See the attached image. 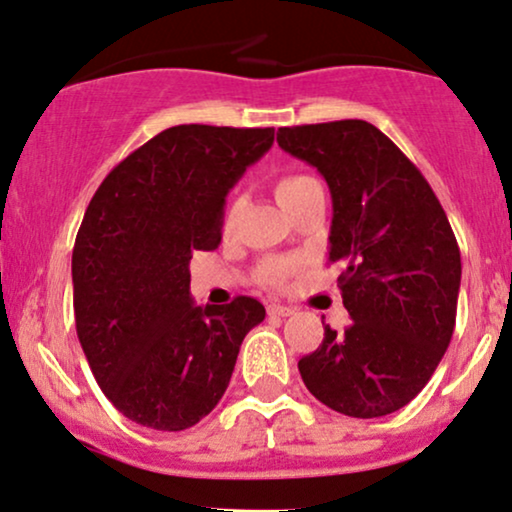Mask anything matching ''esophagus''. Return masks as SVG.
<instances>
[{
  "instance_id": "obj_1",
  "label": "esophagus",
  "mask_w": 512,
  "mask_h": 512,
  "mask_svg": "<svg viewBox=\"0 0 512 512\" xmlns=\"http://www.w3.org/2000/svg\"><path fill=\"white\" fill-rule=\"evenodd\" d=\"M267 312H269V316H293L295 309L288 307V304H276V302H271L269 307H267Z\"/></svg>"
}]
</instances>
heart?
<instances>
[{
    "instance_id": "obj_1",
    "label": "heart",
    "mask_w": 512,
    "mask_h": 512,
    "mask_svg": "<svg viewBox=\"0 0 512 512\" xmlns=\"http://www.w3.org/2000/svg\"><path fill=\"white\" fill-rule=\"evenodd\" d=\"M316 186H319V181H316L314 177H309V174H302V172L283 174L281 179H276L274 196L278 203H281L283 210L293 212L295 205L300 203V200L307 196L309 191L316 189ZM236 215H238V205H231L229 212H226V219H224L226 231L234 226ZM293 269H295L293 260H286V257H274V260H267L262 264L260 278H262V283H267V286H283V283H286V278L293 274Z\"/></svg>"
}]
</instances>
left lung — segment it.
Listing matches in <instances>:
<instances>
[{"label":"left lung","mask_w":512,"mask_h":512,"mask_svg":"<svg viewBox=\"0 0 512 512\" xmlns=\"http://www.w3.org/2000/svg\"><path fill=\"white\" fill-rule=\"evenodd\" d=\"M278 146L314 165L333 196L345 331L323 328L297 361L307 390L352 418L399 411L428 385L456 326L461 250L416 165L366 120L278 127Z\"/></svg>","instance_id":"left-lung-1"}]
</instances>
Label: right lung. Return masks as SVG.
Instances as JSON below:
<instances>
[{"label":"right lung","instance_id":"right-lung-1","mask_svg":"<svg viewBox=\"0 0 512 512\" xmlns=\"http://www.w3.org/2000/svg\"><path fill=\"white\" fill-rule=\"evenodd\" d=\"M274 127L177 125L108 172L73 248L75 328L122 416L179 432L215 409L238 349L264 319L255 297L196 307L189 262L222 241L226 193Z\"/></svg>","mask_w":512,"mask_h":512}]
</instances>
